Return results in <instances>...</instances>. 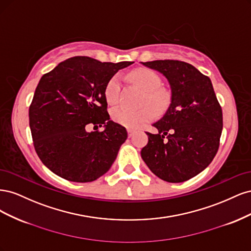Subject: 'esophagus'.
<instances>
[{"label": "esophagus", "mask_w": 251, "mask_h": 251, "mask_svg": "<svg viewBox=\"0 0 251 251\" xmlns=\"http://www.w3.org/2000/svg\"><path fill=\"white\" fill-rule=\"evenodd\" d=\"M135 132H136L135 128H133V127H127V135H128V137H132V136L134 135Z\"/></svg>", "instance_id": "obj_1"}]
</instances>
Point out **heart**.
Returning a JSON list of instances; mask_svg holds the SVG:
<instances>
[{
    "mask_svg": "<svg viewBox=\"0 0 251 251\" xmlns=\"http://www.w3.org/2000/svg\"><path fill=\"white\" fill-rule=\"evenodd\" d=\"M128 78L138 86L144 93L141 97L138 110H131L126 107H116L112 110V119L115 123L126 127H137L149 123L156 115L161 116L168 112L172 103V94L168 89L161 87L159 75L148 68H139L128 74ZM120 78L118 75L108 81L104 89V96L111 104H116L120 98Z\"/></svg>",
    "mask_w": 251,
    "mask_h": 251,
    "instance_id": "b5f03b06",
    "label": "heart"
}]
</instances>
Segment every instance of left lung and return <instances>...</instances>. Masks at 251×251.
I'll return each instance as SVG.
<instances>
[{"label":"left lung","mask_w":251,"mask_h":251,"mask_svg":"<svg viewBox=\"0 0 251 251\" xmlns=\"http://www.w3.org/2000/svg\"><path fill=\"white\" fill-rule=\"evenodd\" d=\"M168 78L172 103L147 132L141 157L160 179L178 183L197 176L215 158L223 127V114L208 76L191 64L164 59L142 63Z\"/></svg>","instance_id":"obj_1"}]
</instances>
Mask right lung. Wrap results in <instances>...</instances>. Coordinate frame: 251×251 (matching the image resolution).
I'll use <instances>...</instances> for the list:
<instances>
[{"label": "right lung", "instance_id": "right-lung-1", "mask_svg": "<svg viewBox=\"0 0 251 251\" xmlns=\"http://www.w3.org/2000/svg\"><path fill=\"white\" fill-rule=\"evenodd\" d=\"M132 64L74 56L43 75L29 107V126L36 154L51 172L91 182L110 170L127 133L110 120L104 89L114 74ZM102 124V132L86 131Z\"/></svg>", "mask_w": 251, "mask_h": 251}]
</instances>
